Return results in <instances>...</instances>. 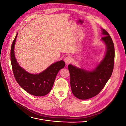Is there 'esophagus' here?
Wrapping results in <instances>:
<instances>
[{"instance_id":"34e87169","label":"esophagus","mask_w":126,"mask_h":126,"mask_svg":"<svg viewBox=\"0 0 126 126\" xmlns=\"http://www.w3.org/2000/svg\"><path fill=\"white\" fill-rule=\"evenodd\" d=\"M72 61V58L70 56H67L65 59H64V62H65L66 64H69Z\"/></svg>"}]
</instances>
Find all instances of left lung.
<instances>
[{"mask_svg": "<svg viewBox=\"0 0 126 126\" xmlns=\"http://www.w3.org/2000/svg\"><path fill=\"white\" fill-rule=\"evenodd\" d=\"M104 37L101 40L106 44L105 56L96 69L89 71L69 64L70 86L74 96L80 99H87L96 96L104 88L112 75L115 62V48L109 34L102 29Z\"/></svg>", "mask_w": 126, "mask_h": 126, "instance_id": "left-lung-1", "label": "left lung"}]
</instances>
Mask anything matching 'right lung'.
Instances as JSON below:
<instances>
[{
    "label": "right lung",
    "instance_id": "1",
    "mask_svg": "<svg viewBox=\"0 0 126 126\" xmlns=\"http://www.w3.org/2000/svg\"><path fill=\"white\" fill-rule=\"evenodd\" d=\"M18 33L12 43L10 60L14 77L20 86L33 96H43L48 94L54 85L58 71L65 66L63 60L57 62L39 74H31L19 66L14 54V46Z\"/></svg>",
    "mask_w": 126,
    "mask_h": 126
}]
</instances>
